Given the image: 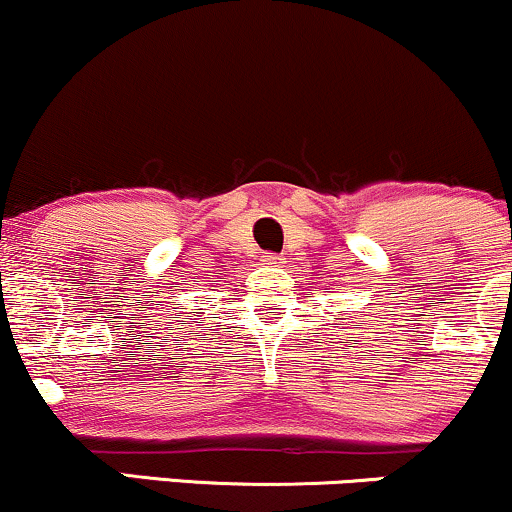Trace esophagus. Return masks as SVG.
Returning <instances> with one entry per match:
<instances>
[{"mask_svg": "<svg viewBox=\"0 0 512 512\" xmlns=\"http://www.w3.org/2000/svg\"><path fill=\"white\" fill-rule=\"evenodd\" d=\"M266 261H268V266H283L285 258L283 256H268Z\"/></svg>", "mask_w": 512, "mask_h": 512, "instance_id": "1", "label": "esophagus"}]
</instances>
